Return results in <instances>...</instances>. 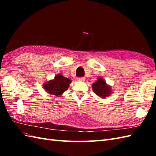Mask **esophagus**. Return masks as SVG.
Returning a JSON list of instances; mask_svg holds the SVG:
<instances>
[{"label":"esophagus","instance_id":"esophagus-1","mask_svg":"<svg viewBox=\"0 0 156 156\" xmlns=\"http://www.w3.org/2000/svg\"><path fill=\"white\" fill-rule=\"evenodd\" d=\"M85 80V78L83 77H80V78H78V81H80V82H83Z\"/></svg>","mask_w":156,"mask_h":156}]
</instances>
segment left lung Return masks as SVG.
Instances as JSON below:
<instances>
[{
    "label": "left lung",
    "instance_id": "left-lung-1",
    "mask_svg": "<svg viewBox=\"0 0 156 156\" xmlns=\"http://www.w3.org/2000/svg\"><path fill=\"white\" fill-rule=\"evenodd\" d=\"M92 90L94 93L101 98H106L112 93L111 86L106 83V81L102 77H98L97 80L92 85Z\"/></svg>",
    "mask_w": 156,
    "mask_h": 156
}]
</instances>
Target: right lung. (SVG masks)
<instances>
[{"instance_id":"obj_1","label":"right lung","mask_w":156,"mask_h":156,"mask_svg":"<svg viewBox=\"0 0 156 156\" xmlns=\"http://www.w3.org/2000/svg\"><path fill=\"white\" fill-rule=\"evenodd\" d=\"M72 82L70 79L58 74L55 76L54 79L44 84V88L48 94L54 95L55 97L61 96L68 88Z\"/></svg>"}]
</instances>
